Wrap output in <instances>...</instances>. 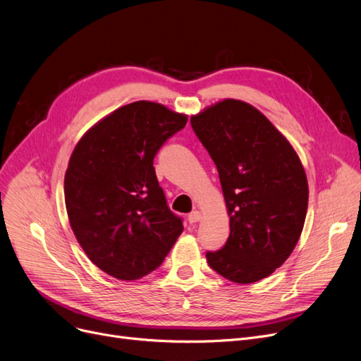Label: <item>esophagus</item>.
I'll return each mask as SVG.
<instances>
[{
	"mask_svg": "<svg viewBox=\"0 0 361 361\" xmlns=\"http://www.w3.org/2000/svg\"><path fill=\"white\" fill-rule=\"evenodd\" d=\"M201 219V213L198 212V210H194V212H191L190 214H188V222L190 224H195V222H198Z\"/></svg>",
	"mask_w": 361,
	"mask_h": 361,
	"instance_id": "esophagus-1",
	"label": "esophagus"
}]
</instances>
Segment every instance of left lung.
Listing matches in <instances>:
<instances>
[{
	"mask_svg": "<svg viewBox=\"0 0 361 361\" xmlns=\"http://www.w3.org/2000/svg\"><path fill=\"white\" fill-rule=\"evenodd\" d=\"M216 164L229 216L225 246L207 252L209 267L249 284L280 268L305 224L308 180L293 147L265 115L225 99L191 117Z\"/></svg>",
	"mask_w": 361,
	"mask_h": 361,
	"instance_id": "left-lung-1",
	"label": "left lung"
}]
</instances>
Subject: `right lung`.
I'll return each mask as SVG.
<instances>
[{"instance_id":"add662e5","label":"right lung","mask_w":361,"mask_h":361,"mask_svg":"<svg viewBox=\"0 0 361 361\" xmlns=\"http://www.w3.org/2000/svg\"><path fill=\"white\" fill-rule=\"evenodd\" d=\"M188 117L139 100L115 109L85 133L69 158L65 204L90 261L118 280L160 267L182 234L158 185L154 157Z\"/></svg>"}]
</instances>
